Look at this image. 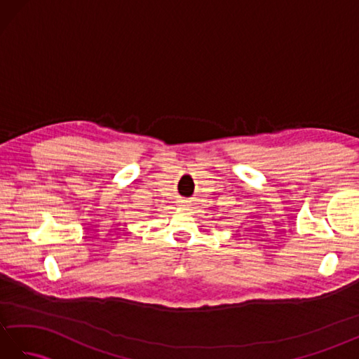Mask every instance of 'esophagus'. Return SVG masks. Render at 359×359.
<instances>
[{
  "mask_svg": "<svg viewBox=\"0 0 359 359\" xmlns=\"http://www.w3.org/2000/svg\"><path fill=\"white\" fill-rule=\"evenodd\" d=\"M179 203H180V207H189V205H191V201H189V199H182V201H179Z\"/></svg>",
  "mask_w": 359,
  "mask_h": 359,
  "instance_id": "1",
  "label": "esophagus"
}]
</instances>
